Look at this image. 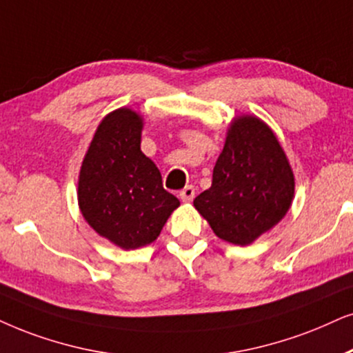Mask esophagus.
Instances as JSON below:
<instances>
[{
  "label": "esophagus",
  "mask_w": 353,
  "mask_h": 353,
  "mask_svg": "<svg viewBox=\"0 0 353 353\" xmlns=\"http://www.w3.org/2000/svg\"><path fill=\"white\" fill-rule=\"evenodd\" d=\"M179 195H181L182 202H192V200H194V197H195L194 185H185L184 189L179 192Z\"/></svg>",
  "instance_id": "34e87169"
}]
</instances>
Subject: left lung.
Masks as SVG:
<instances>
[{"label": "left lung", "mask_w": 353, "mask_h": 353, "mask_svg": "<svg viewBox=\"0 0 353 353\" xmlns=\"http://www.w3.org/2000/svg\"><path fill=\"white\" fill-rule=\"evenodd\" d=\"M293 194L292 168L274 132L244 115L230 127L212 187L195 197L194 207L218 238L248 246L282 220Z\"/></svg>", "instance_id": "8db88e82"}]
</instances>
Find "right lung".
Wrapping results in <instances>:
<instances>
[{
	"label": "right lung",
	"instance_id": "obj_1",
	"mask_svg": "<svg viewBox=\"0 0 353 353\" xmlns=\"http://www.w3.org/2000/svg\"><path fill=\"white\" fill-rule=\"evenodd\" d=\"M141 117L130 109L107 115L79 172L84 220L122 249L153 243L179 207V200L164 190L159 169L141 153Z\"/></svg>",
	"mask_w": 353,
	"mask_h": 353
}]
</instances>
